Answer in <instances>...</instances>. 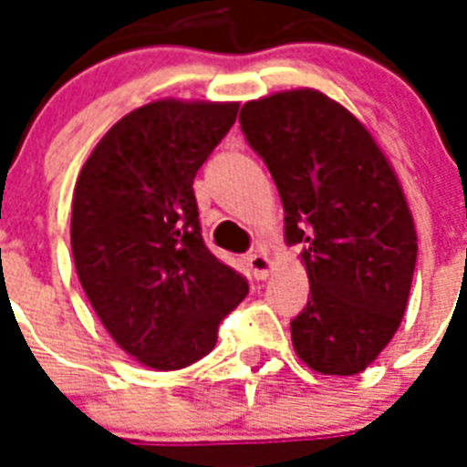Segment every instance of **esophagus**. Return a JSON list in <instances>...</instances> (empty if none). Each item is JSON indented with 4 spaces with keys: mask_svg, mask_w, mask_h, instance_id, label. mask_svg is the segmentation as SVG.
I'll list each match as a JSON object with an SVG mask.
<instances>
[{
    "mask_svg": "<svg viewBox=\"0 0 467 467\" xmlns=\"http://www.w3.org/2000/svg\"><path fill=\"white\" fill-rule=\"evenodd\" d=\"M247 266L256 281H264V278H269L271 269H274V262H271V256L266 252H249Z\"/></svg>",
    "mask_w": 467,
    "mask_h": 467,
    "instance_id": "obj_1",
    "label": "esophagus"
}]
</instances>
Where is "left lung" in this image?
<instances>
[{
	"instance_id": "1",
	"label": "left lung",
	"mask_w": 467,
	"mask_h": 467,
	"mask_svg": "<svg viewBox=\"0 0 467 467\" xmlns=\"http://www.w3.org/2000/svg\"><path fill=\"white\" fill-rule=\"evenodd\" d=\"M242 133L276 182L285 242L303 244L307 307L296 354L322 376H356L405 317L417 230L395 169L368 128L317 89L242 106Z\"/></svg>"
}]
</instances>
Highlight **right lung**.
Returning <instances> with one entry per match:
<instances>
[{"label": "right lung", "instance_id": "right-lung-1", "mask_svg": "<svg viewBox=\"0 0 467 467\" xmlns=\"http://www.w3.org/2000/svg\"><path fill=\"white\" fill-rule=\"evenodd\" d=\"M237 109L182 99L140 106L77 176L69 240L79 284L113 341L152 370L203 358L249 291L203 244L193 196V176Z\"/></svg>", "mask_w": 467, "mask_h": 467}]
</instances>
